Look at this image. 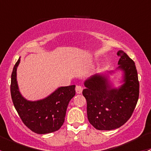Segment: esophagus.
<instances>
[{
    "mask_svg": "<svg viewBox=\"0 0 151 151\" xmlns=\"http://www.w3.org/2000/svg\"><path fill=\"white\" fill-rule=\"evenodd\" d=\"M76 93H77V94H80L82 93V92H83V88H82V86H80V85H77L76 86Z\"/></svg>",
    "mask_w": 151,
    "mask_h": 151,
    "instance_id": "obj_1",
    "label": "esophagus"
}]
</instances>
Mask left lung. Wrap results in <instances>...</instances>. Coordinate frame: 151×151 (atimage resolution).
<instances>
[{
	"label": "left lung",
	"mask_w": 151,
	"mask_h": 151,
	"mask_svg": "<svg viewBox=\"0 0 151 151\" xmlns=\"http://www.w3.org/2000/svg\"><path fill=\"white\" fill-rule=\"evenodd\" d=\"M118 68L124 71V84L112 88L104 77L95 74L85 82L83 95L87 101L90 123L98 130L118 129L131 118L139 99V83L136 66L122 50Z\"/></svg>",
	"instance_id": "1"
}]
</instances>
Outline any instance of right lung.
I'll return each mask as SVG.
<instances>
[{"label": "right lung", "instance_id": "right-lung-1", "mask_svg": "<svg viewBox=\"0 0 151 151\" xmlns=\"http://www.w3.org/2000/svg\"><path fill=\"white\" fill-rule=\"evenodd\" d=\"M19 58L12 73L11 96L14 106L24 124L39 134L58 130L64 123L67 106L75 95V85L60 87L45 99L27 101L22 96L17 83V68Z\"/></svg>", "mask_w": 151, "mask_h": 151}]
</instances>
